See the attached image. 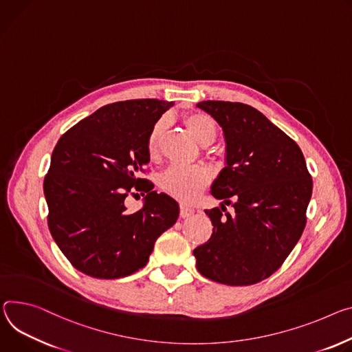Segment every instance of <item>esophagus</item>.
Listing matches in <instances>:
<instances>
[{"mask_svg":"<svg viewBox=\"0 0 352 352\" xmlns=\"http://www.w3.org/2000/svg\"><path fill=\"white\" fill-rule=\"evenodd\" d=\"M194 209L192 208H188V206H185V205H181L179 206V214H181V217H189V216H192L194 214Z\"/></svg>","mask_w":352,"mask_h":352,"instance_id":"34e87169","label":"esophagus"}]
</instances>
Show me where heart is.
I'll return each mask as SVG.
<instances>
[{"mask_svg": "<svg viewBox=\"0 0 352 352\" xmlns=\"http://www.w3.org/2000/svg\"><path fill=\"white\" fill-rule=\"evenodd\" d=\"M185 126L192 138L202 146L210 144L217 133L214 119L204 112L190 113L185 118ZM164 135V123L158 122L147 139V154L151 160L158 157L160 143ZM209 173L202 167H171L162 178L166 192L182 202L195 201L209 184Z\"/></svg>", "mask_w": 352, "mask_h": 352, "instance_id": "obj_1", "label": "heart"}]
</instances>
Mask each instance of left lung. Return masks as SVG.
<instances>
[{"label":"left lung","instance_id":"1","mask_svg":"<svg viewBox=\"0 0 352 352\" xmlns=\"http://www.w3.org/2000/svg\"><path fill=\"white\" fill-rule=\"evenodd\" d=\"M223 129L226 167L210 194L222 208L206 209L210 239L194 250L198 271L219 283L245 286L271 276L306 226L313 182L299 146L268 118L241 102L202 101ZM225 204L235 213L222 214Z\"/></svg>","mask_w":352,"mask_h":352}]
</instances>
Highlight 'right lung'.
Segmentation results:
<instances>
[{"label":"right lung","mask_w":352,"mask_h":352,"mask_svg":"<svg viewBox=\"0 0 352 352\" xmlns=\"http://www.w3.org/2000/svg\"><path fill=\"white\" fill-rule=\"evenodd\" d=\"M173 105L158 100L109 104L57 142L43 182L47 225L61 252L85 275H132L147 264L155 240L177 221L175 199L136 177L150 162L151 129ZM133 190L142 192L145 204L127 214L124 199Z\"/></svg>","instance_id":"right-lung-1"}]
</instances>
